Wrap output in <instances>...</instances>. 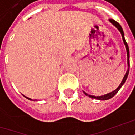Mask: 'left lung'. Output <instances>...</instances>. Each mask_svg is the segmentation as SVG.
Returning a JSON list of instances; mask_svg holds the SVG:
<instances>
[{
    "instance_id": "obj_1",
    "label": "left lung",
    "mask_w": 135,
    "mask_h": 135,
    "mask_svg": "<svg viewBox=\"0 0 135 135\" xmlns=\"http://www.w3.org/2000/svg\"><path fill=\"white\" fill-rule=\"evenodd\" d=\"M109 21L111 22L116 28H117L119 31V32L121 33L122 34V40H123V43H124V44L126 46V52H127V63H128V70L126 71V74L124 76V77H123V79H122V82H121V83H120V85L118 86V88H117V89H115L114 91H113L111 92H110V93H107L106 95H101V96H95V95H89V94H87L86 92L85 91H83L84 92V94L86 95L89 96V98H94V99H98V100H101V101H105V100H108V99H110L111 98H113V96L115 95L116 94H117V92H118V91L120 89V88L122 87V85L125 83V82L127 80V77L128 75V73H129V49H128V44L126 43V39H125V36H124V32H123V30H122V28L121 27V25H119V24L117 22H116L115 20H113V19H109Z\"/></svg>"
}]
</instances>
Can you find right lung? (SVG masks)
<instances>
[{
  "label": "right lung",
  "instance_id": "obj_1",
  "mask_svg": "<svg viewBox=\"0 0 135 135\" xmlns=\"http://www.w3.org/2000/svg\"><path fill=\"white\" fill-rule=\"evenodd\" d=\"M25 96V95H24ZM25 98H28V100H31V101H33V100H32V99H31V98H28V97H26V96H25Z\"/></svg>",
  "mask_w": 135,
  "mask_h": 135
}]
</instances>
